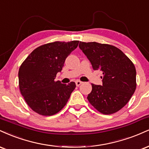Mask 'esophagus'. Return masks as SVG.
Masks as SVG:
<instances>
[{"label": "esophagus", "instance_id": "obj_1", "mask_svg": "<svg viewBox=\"0 0 149 149\" xmlns=\"http://www.w3.org/2000/svg\"><path fill=\"white\" fill-rule=\"evenodd\" d=\"M75 83H76V86H80L82 84V81H79V80H77V81H75Z\"/></svg>", "mask_w": 149, "mask_h": 149}]
</instances>
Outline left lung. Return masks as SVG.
I'll use <instances>...</instances> for the list:
<instances>
[{
    "label": "left lung",
    "mask_w": 149,
    "mask_h": 149,
    "mask_svg": "<svg viewBox=\"0 0 149 149\" xmlns=\"http://www.w3.org/2000/svg\"><path fill=\"white\" fill-rule=\"evenodd\" d=\"M79 48L94 70L102 72V86L92 84L87 97L90 104L103 114L121 109L135 91L136 69L133 63L117 47L95 42H80Z\"/></svg>",
    "instance_id": "left-lung-1"
}]
</instances>
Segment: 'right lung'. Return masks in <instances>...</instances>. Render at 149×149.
I'll use <instances>...</instances> for the list:
<instances>
[{"label":"right lung","mask_w":149,"mask_h":149,"mask_svg":"<svg viewBox=\"0 0 149 149\" xmlns=\"http://www.w3.org/2000/svg\"><path fill=\"white\" fill-rule=\"evenodd\" d=\"M78 40L54 42L38 47L22 63L19 70L20 92L33 111L52 116L67 104L74 82L68 84L55 81L66 58L78 46Z\"/></svg>","instance_id":"obj_1"}]
</instances>
